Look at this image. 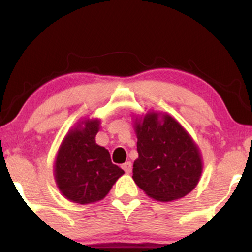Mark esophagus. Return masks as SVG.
Here are the masks:
<instances>
[{"label":"esophagus","mask_w":252,"mask_h":252,"mask_svg":"<svg viewBox=\"0 0 252 252\" xmlns=\"http://www.w3.org/2000/svg\"><path fill=\"white\" fill-rule=\"evenodd\" d=\"M122 168L124 169V172L128 173V174H129V173L131 172L132 164H131V162H129V161H128V162H126V163H123V164H122Z\"/></svg>","instance_id":"obj_1"}]
</instances>
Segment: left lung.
Segmentation results:
<instances>
[{
	"label": "left lung",
	"mask_w": 252,
	"mask_h": 252,
	"mask_svg": "<svg viewBox=\"0 0 252 252\" xmlns=\"http://www.w3.org/2000/svg\"><path fill=\"white\" fill-rule=\"evenodd\" d=\"M138 158L132 179L158 201L184 198L202 173L200 149L186 129L167 112L148 111L135 117Z\"/></svg>",
	"instance_id": "8db88e82"
}]
</instances>
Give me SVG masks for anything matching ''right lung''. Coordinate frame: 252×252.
<instances>
[{
    "label": "right lung",
    "instance_id": "add662e5",
    "mask_svg": "<svg viewBox=\"0 0 252 252\" xmlns=\"http://www.w3.org/2000/svg\"><path fill=\"white\" fill-rule=\"evenodd\" d=\"M100 120L84 118L68 130L54 161V179L60 193L77 204L105 198L124 170L111 162L110 153L96 143Z\"/></svg>",
    "mask_w": 252,
    "mask_h": 252
}]
</instances>
